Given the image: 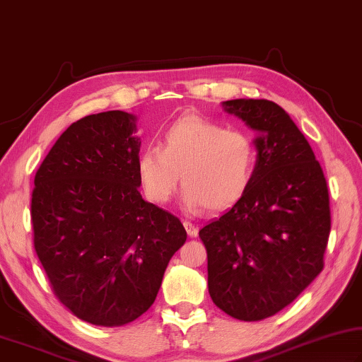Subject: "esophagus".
I'll list each match as a JSON object with an SVG mask.
<instances>
[{
    "label": "esophagus",
    "mask_w": 362,
    "mask_h": 362,
    "mask_svg": "<svg viewBox=\"0 0 362 362\" xmlns=\"http://www.w3.org/2000/svg\"><path fill=\"white\" fill-rule=\"evenodd\" d=\"M182 226H185V229H186L189 237H197L199 229L191 223V221H182Z\"/></svg>",
    "instance_id": "obj_1"
}]
</instances>
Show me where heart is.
<instances>
[{
	"mask_svg": "<svg viewBox=\"0 0 362 362\" xmlns=\"http://www.w3.org/2000/svg\"><path fill=\"white\" fill-rule=\"evenodd\" d=\"M257 149L250 133L227 129L199 112H186L162 132L157 146L136 158V173L152 204L173 197L180 182L191 210H226L248 192L256 175Z\"/></svg>",
	"mask_w": 362,
	"mask_h": 362,
	"instance_id": "b5f03b06",
	"label": "heart"
}]
</instances>
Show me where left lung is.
<instances>
[{"label": "left lung", "instance_id": "left-lung-1", "mask_svg": "<svg viewBox=\"0 0 362 362\" xmlns=\"http://www.w3.org/2000/svg\"><path fill=\"white\" fill-rule=\"evenodd\" d=\"M224 110L259 133L256 175L242 199L199 235L208 291L232 318L261 321L289 305L325 267L331 232L326 177L288 112L269 100Z\"/></svg>", "mask_w": 362, "mask_h": 362}]
</instances>
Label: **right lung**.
Here are the masks:
<instances>
[{
  "label": "right lung",
  "instance_id": "obj_1",
  "mask_svg": "<svg viewBox=\"0 0 362 362\" xmlns=\"http://www.w3.org/2000/svg\"><path fill=\"white\" fill-rule=\"evenodd\" d=\"M135 116L106 111L62 133L35 175V251L69 312L122 326L154 303L171 256L185 245L181 221L144 202Z\"/></svg>",
  "mask_w": 362,
  "mask_h": 362
}]
</instances>
